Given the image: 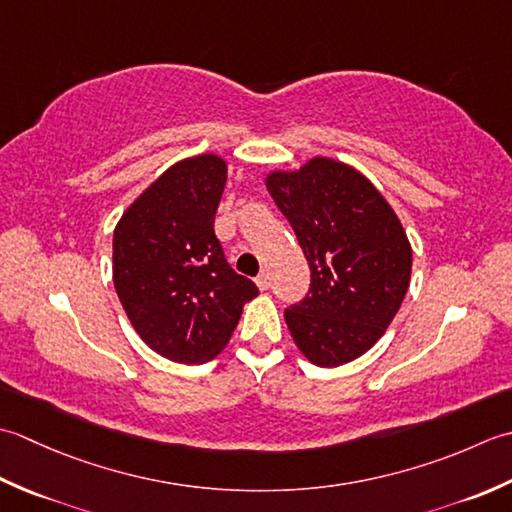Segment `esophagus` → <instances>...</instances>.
<instances>
[{"label": "esophagus", "instance_id": "1", "mask_svg": "<svg viewBox=\"0 0 512 512\" xmlns=\"http://www.w3.org/2000/svg\"><path fill=\"white\" fill-rule=\"evenodd\" d=\"M256 285H258V289H260V291L269 289V276H267V274H260V276L256 278Z\"/></svg>", "mask_w": 512, "mask_h": 512}]
</instances>
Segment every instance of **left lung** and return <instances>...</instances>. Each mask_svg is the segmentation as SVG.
<instances>
[{"instance_id":"1","label":"left lung","mask_w":512,"mask_h":512,"mask_svg":"<svg viewBox=\"0 0 512 512\" xmlns=\"http://www.w3.org/2000/svg\"><path fill=\"white\" fill-rule=\"evenodd\" d=\"M267 190L311 269L307 296L285 309L291 338L318 367L360 358L409 289L413 254L400 218L367 176L322 156L271 172Z\"/></svg>"}]
</instances>
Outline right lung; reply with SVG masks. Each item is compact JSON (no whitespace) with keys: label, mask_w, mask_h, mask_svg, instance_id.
<instances>
[{"label":"right lung","mask_w":512,"mask_h":512,"mask_svg":"<svg viewBox=\"0 0 512 512\" xmlns=\"http://www.w3.org/2000/svg\"><path fill=\"white\" fill-rule=\"evenodd\" d=\"M227 163L201 154L165 170L114 229V289L132 327L163 358L212 360L227 344L254 280L229 267L214 234Z\"/></svg>","instance_id":"obj_1"}]
</instances>
